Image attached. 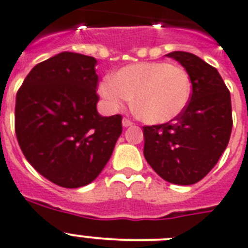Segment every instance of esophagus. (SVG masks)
Here are the masks:
<instances>
[{
	"instance_id": "obj_1",
	"label": "esophagus",
	"mask_w": 248,
	"mask_h": 248,
	"mask_svg": "<svg viewBox=\"0 0 248 248\" xmlns=\"http://www.w3.org/2000/svg\"><path fill=\"white\" fill-rule=\"evenodd\" d=\"M133 125V122L130 119H126V118H124L123 119V126H132Z\"/></svg>"
}]
</instances>
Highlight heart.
<instances>
[{
	"label": "heart",
	"instance_id": "heart-1",
	"mask_svg": "<svg viewBox=\"0 0 248 248\" xmlns=\"http://www.w3.org/2000/svg\"><path fill=\"white\" fill-rule=\"evenodd\" d=\"M100 95L111 109H118L133 97V109L143 122L163 124L186 109L191 93L190 77L181 65L146 62L125 65L106 77Z\"/></svg>",
	"mask_w": 248,
	"mask_h": 248
}]
</instances>
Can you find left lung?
<instances>
[{
  "instance_id": "left-lung-1",
  "label": "left lung",
  "mask_w": 248,
  "mask_h": 248,
  "mask_svg": "<svg viewBox=\"0 0 248 248\" xmlns=\"http://www.w3.org/2000/svg\"><path fill=\"white\" fill-rule=\"evenodd\" d=\"M193 92L186 109L165 124L143 126L144 157L163 180L193 185L209 173L227 148L232 132L231 93L219 72L195 54L172 52Z\"/></svg>"
}]
</instances>
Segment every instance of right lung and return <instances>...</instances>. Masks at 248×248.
<instances>
[{
	"instance_id": "1",
	"label": "right lung",
	"mask_w": 248,
	"mask_h": 248,
	"mask_svg": "<svg viewBox=\"0 0 248 248\" xmlns=\"http://www.w3.org/2000/svg\"><path fill=\"white\" fill-rule=\"evenodd\" d=\"M96 59L63 52L29 72L16 95L15 132L29 163L49 181L75 189L92 183L122 134V115L96 109Z\"/></svg>"
}]
</instances>
